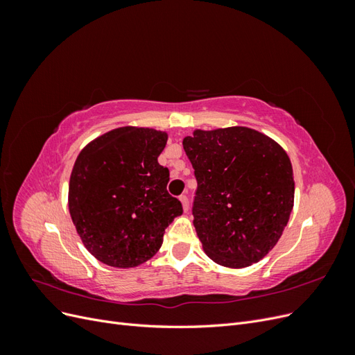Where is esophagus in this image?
<instances>
[{
  "mask_svg": "<svg viewBox=\"0 0 355 355\" xmlns=\"http://www.w3.org/2000/svg\"><path fill=\"white\" fill-rule=\"evenodd\" d=\"M179 200L182 202V207H184V210L188 211V209H189V200H188V197L187 196H180Z\"/></svg>",
  "mask_w": 355,
  "mask_h": 355,
  "instance_id": "1",
  "label": "esophagus"
}]
</instances>
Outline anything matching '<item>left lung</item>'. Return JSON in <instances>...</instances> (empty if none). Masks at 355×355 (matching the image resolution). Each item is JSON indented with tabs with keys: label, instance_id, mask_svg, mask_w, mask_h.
<instances>
[{
	"label": "left lung",
	"instance_id": "left-lung-1",
	"mask_svg": "<svg viewBox=\"0 0 355 355\" xmlns=\"http://www.w3.org/2000/svg\"><path fill=\"white\" fill-rule=\"evenodd\" d=\"M194 167V227L211 261L227 268L259 262L288 222L295 201L290 158L249 127L194 130L184 139Z\"/></svg>",
	"mask_w": 355,
	"mask_h": 355
}]
</instances>
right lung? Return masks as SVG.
I'll return each mask as SVG.
<instances>
[{
	"label": "right lung",
	"mask_w": 355,
	"mask_h": 355,
	"mask_svg": "<svg viewBox=\"0 0 355 355\" xmlns=\"http://www.w3.org/2000/svg\"><path fill=\"white\" fill-rule=\"evenodd\" d=\"M167 133L118 127L85 145L69 179L68 206L83 244L114 268H135L159 250L164 231L182 214L158 164Z\"/></svg>",
	"instance_id": "1"
}]
</instances>
